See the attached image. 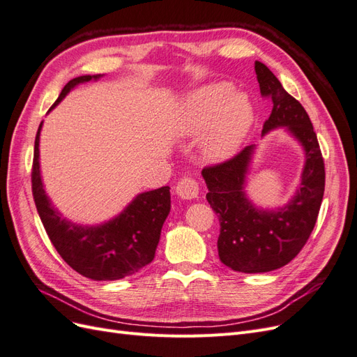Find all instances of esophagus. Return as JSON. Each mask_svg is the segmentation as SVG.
Wrapping results in <instances>:
<instances>
[{"label": "esophagus", "instance_id": "1", "mask_svg": "<svg viewBox=\"0 0 357 357\" xmlns=\"http://www.w3.org/2000/svg\"><path fill=\"white\" fill-rule=\"evenodd\" d=\"M176 193L181 199H193L199 195V186L197 180L192 177H183L178 180L176 186Z\"/></svg>", "mask_w": 357, "mask_h": 357}]
</instances>
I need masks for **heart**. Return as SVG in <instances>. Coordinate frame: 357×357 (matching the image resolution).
<instances>
[{
    "mask_svg": "<svg viewBox=\"0 0 357 357\" xmlns=\"http://www.w3.org/2000/svg\"><path fill=\"white\" fill-rule=\"evenodd\" d=\"M232 89L228 82L205 84L183 101L176 117L177 135L197 137L206 132L201 152L210 162L231 159L255 121L252 100L245 92Z\"/></svg>",
    "mask_w": 357,
    "mask_h": 357,
    "instance_id": "b5f03b06",
    "label": "heart"
}]
</instances>
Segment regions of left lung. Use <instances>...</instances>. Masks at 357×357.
Segmentation results:
<instances>
[{
	"instance_id": "8db88e82",
	"label": "left lung",
	"mask_w": 357,
	"mask_h": 357,
	"mask_svg": "<svg viewBox=\"0 0 357 357\" xmlns=\"http://www.w3.org/2000/svg\"><path fill=\"white\" fill-rule=\"evenodd\" d=\"M255 71L261 93L273 101L262 137L284 128L304 149L305 164L294 198L275 210L256 207L244 190L255 146H247L223 164L202 169L207 201L220 222V261L245 274L274 271L302 250L314 229L325 192V164L305 109L284 91L265 63L256 61Z\"/></svg>"
}]
</instances>
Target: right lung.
<instances>
[{
  "label": "right lung",
  "mask_w": 357,
  "mask_h": 357,
  "mask_svg": "<svg viewBox=\"0 0 357 357\" xmlns=\"http://www.w3.org/2000/svg\"><path fill=\"white\" fill-rule=\"evenodd\" d=\"M101 77L102 74L80 75L70 80L50 110L77 84ZM41 126L43 122L34 144L32 195L43 226L56 252L74 271L96 282L121 280L138 273L155 257L162 226L171 210L169 186L138 193L121 214L109 222L95 226L73 223L53 207L43 186L38 149Z\"/></svg>",
  "instance_id": "obj_1"
}]
</instances>
